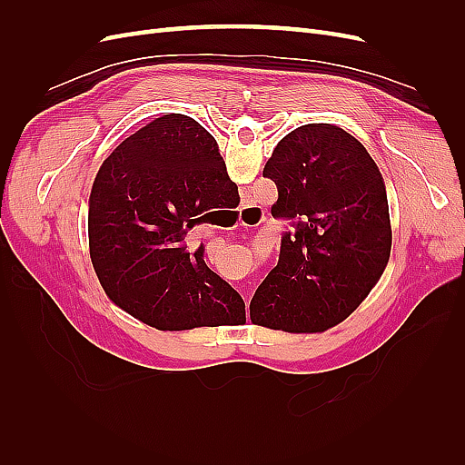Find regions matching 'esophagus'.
<instances>
[{"label": "esophagus", "mask_w": 465, "mask_h": 465, "mask_svg": "<svg viewBox=\"0 0 465 465\" xmlns=\"http://www.w3.org/2000/svg\"><path fill=\"white\" fill-rule=\"evenodd\" d=\"M242 297H244V301L248 302L250 301V292H246V291H242Z\"/></svg>", "instance_id": "esophagus-1"}]
</instances>
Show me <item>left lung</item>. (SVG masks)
I'll list each match as a JSON object with an SVG mask.
<instances>
[{
  "label": "left lung",
  "mask_w": 465,
  "mask_h": 465,
  "mask_svg": "<svg viewBox=\"0 0 465 465\" xmlns=\"http://www.w3.org/2000/svg\"><path fill=\"white\" fill-rule=\"evenodd\" d=\"M291 221L279 262L250 302L258 326L314 333L337 326L367 299L390 260L384 178L361 142L331 124L287 134L265 163Z\"/></svg>",
  "instance_id": "left-lung-1"
}]
</instances>
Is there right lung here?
Masks as SVG:
<instances>
[{"instance_id":"add662e5","label":"right lung","mask_w":465,"mask_h":465,"mask_svg":"<svg viewBox=\"0 0 465 465\" xmlns=\"http://www.w3.org/2000/svg\"><path fill=\"white\" fill-rule=\"evenodd\" d=\"M232 195L215 137L190 116L166 112L122 142L89 198L91 260L108 299L163 331L244 320L242 297L205 265L203 244L193 254L184 244Z\"/></svg>"}]
</instances>
